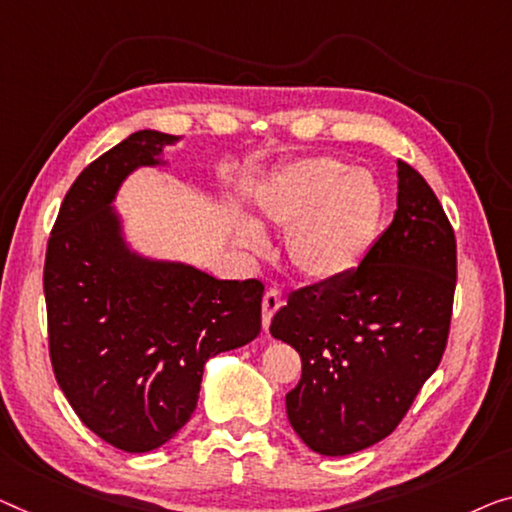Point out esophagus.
<instances>
[{
    "mask_svg": "<svg viewBox=\"0 0 512 512\" xmlns=\"http://www.w3.org/2000/svg\"><path fill=\"white\" fill-rule=\"evenodd\" d=\"M282 303H285V296H282V292H280L278 287L266 289V294H264V299H262V322H264V329H269L271 319L282 308Z\"/></svg>",
    "mask_w": 512,
    "mask_h": 512,
    "instance_id": "1",
    "label": "esophagus"
}]
</instances>
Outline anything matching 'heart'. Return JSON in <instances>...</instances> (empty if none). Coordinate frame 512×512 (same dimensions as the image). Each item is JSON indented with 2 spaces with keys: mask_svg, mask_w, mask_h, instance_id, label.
Listing matches in <instances>:
<instances>
[{
  "mask_svg": "<svg viewBox=\"0 0 512 512\" xmlns=\"http://www.w3.org/2000/svg\"><path fill=\"white\" fill-rule=\"evenodd\" d=\"M257 209L269 223L292 227L287 257L301 276L335 280L354 271L375 243L384 195L370 172L310 156L280 167L257 190ZM241 234L246 246H262L255 227Z\"/></svg>",
  "mask_w": 512,
  "mask_h": 512,
  "instance_id": "1",
  "label": "heart"
}]
</instances>
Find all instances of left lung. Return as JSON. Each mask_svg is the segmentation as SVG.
<instances>
[{
	"mask_svg": "<svg viewBox=\"0 0 512 512\" xmlns=\"http://www.w3.org/2000/svg\"><path fill=\"white\" fill-rule=\"evenodd\" d=\"M455 282L451 220L421 172L398 160V211L363 262L294 292L271 322L301 356L285 402L305 446L349 455L400 425L446 352Z\"/></svg>",
	"mask_w": 512,
	"mask_h": 512,
	"instance_id": "8db88e82",
	"label": "left lung"
}]
</instances>
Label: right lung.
Returning a JSON list of instances; mask_svg holds the SVG:
<instances>
[{
    "label": "right lung",
    "mask_w": 512,
    "mask_h": 512,
    "mask_svg": "<svg viewBox=\"0 0 512 512\" xmlns=\"http://www.w3.org/2000/svg\"><path fill=\"white\" fill-rule=\"evenodd\" d=\"M177 137L137 131L89 163L52 225L43 266L57 384L110 446L147 453L193 416L204 363L262 331L264 282L147 262L121 243L110 202Z\"/></svg>",
    "instance_id": "1"
}]
</instances>
